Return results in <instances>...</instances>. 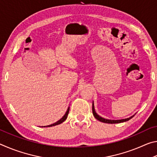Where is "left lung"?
I'll use <instances>...</instances> for the list:
<instances>
[{
	"instance_id": "obj_1",
	"label": "left lung",
	"mask_w": 157,
	"mask_h": 157,
	"mask_svg": "<svg viewBox=\"0 0 157 157\" xmlns=\"http://www.w3.org/2000/svg\"><path fill=\"white\" fill-rule=\"evenodd\" d=\"M92 111H93V114H94V116L95 118L97 119L98 121H99L100 122H102V123H109V124H114V123H124V122H126V121H128L130 119L132 118L134 116V115L136 113L134 114V115L132 116L131 117H129V118H124V119H120V120H109V119H107V118H102V117H101L100 116L98 115V114L95 112V108H94V102H93V106H92Z\"/></svg>"
}]
</instances>
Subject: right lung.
<instances>
[{
	"mask_svg": "<svg viewBox=\"0 0 157 157\" xmlns=\"http://www.w3.org/2000/svg\"><path fill=\"white\" fill-rule=\"evenodd\" d=\"M69 109H70V107H68V109H67V111H66V112L65 113L64 115H63V116L62 117V118L59 119V121H57L56 123H53V124H49V125H46V126H42V127H52V126H55V125H57V124H59L61 123H62L63 121H66V119L68 117V113H69Z\"/></svg>",
	"mask_w": 157,
	"mask_h": 157,
	"instance_id": "add662e5",
	"label": "right lung"
}]
</instances>
